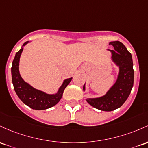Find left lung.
<instances>
[{
	"label": "left lung",
	"instance_id": "obj_1",
	"mask_svg": "<svg viewBox=\"0 0 148 148\" xmlns=\"http://www.w3.org/2000/svg\"><path fill=\"white\" fill-rule=\"evenodd\" d=\"M109 45L114 47V50H110L112 60L119 67L117 80L104 96L86 99L88 103L103 111H112L120 108L127 101L134 85L132 54L119 41L110 42ZM83 90L85 91V84L83 86Z\"/></svg>",
	"mask_w": 148,
	"mask_h": 148
}]
</instances>
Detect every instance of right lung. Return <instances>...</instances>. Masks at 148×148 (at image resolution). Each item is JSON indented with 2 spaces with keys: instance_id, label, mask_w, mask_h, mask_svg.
<instances>
[{
  "instance_id": "add662e5",
  "label": "right lung",
  "mask_w": 148,
  "mask_h": 148,
  "mask_svg": "<svg viewBox=\"0 0 148 148\" xmlns=\"http://www.w3.org/2000/svg\"><path fill=\"white\" fill-rule=\"evenodd\" d=\"M29 41L24 42L19 52L16 53L14 60L12 61L11 73L12 84L16 95L20 100L34 110H46L53 107L59 103L63 96L64 89L72 79L71 78L66 79L62 85L59 87L57 93L54 94H48L45 92L35 89L26 82L21 77L19 71V59L23 51V47L26 45Z\"/></svg>"
}]
</instances>
